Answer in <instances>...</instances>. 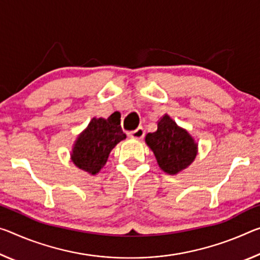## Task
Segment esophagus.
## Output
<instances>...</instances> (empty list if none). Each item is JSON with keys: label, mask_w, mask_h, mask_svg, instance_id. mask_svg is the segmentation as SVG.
Returning a JSON list of instances; mask_svg holds the SVG:
<instances>
[{"label": "esophagus", "mask_w": 260, "mask_h": 260, "mask_svg": "<svg viewBox=\"0 0 260 260\" xmlns=\"http://www.w3.org/2000/svg\"><path fill=\"white\" fill-rule=\"evenodd\" d=\"M128 137L132 139H137V140L142 139L143 137H145V129H143L142 127H139V128H137L135 131L129 132Z\"/></svg>", "instance_id": "34e87169"}]
</instances>
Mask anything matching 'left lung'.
I'll return each mask as SVG.
<instances>
[{
	"instance_id": "1",
	"label": "left lung",
	"mask_w": 260,
	"mask_h": 260,
	"mask_svg": "<svg viewBox=\"0 0 260 260\" xmlns=\"http://www.w3.org/2000/svg\"><path fill=\"white\" fill-rule=\"evenodd\" d=\"M146 142L154 152L159 168L169 175H177L186 169L198 152L194 139L168 114L157 122V131L147 134Z\"/></svg>"
}]
</instances>
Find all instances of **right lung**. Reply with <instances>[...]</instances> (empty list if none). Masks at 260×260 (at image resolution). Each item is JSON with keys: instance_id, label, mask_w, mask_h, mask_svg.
Here are the masks:
<instances>
[{"instance_id": "1", "label": "right lung", "mask_w": 260, "mask_h": 260, "mask_svg": "<svg viewBox=\"0 0 260 260\" xmlns=\"http://www.w3.org/2000/svg\"><path fill=\"white\" fill-rule=\"evenodd\" d=\"M126 139L120 121L112 118H92L86 128L78 135L73 148L72 160L90 175H96L105 166L111 150Z\"/></svg>"}]
</instances>
